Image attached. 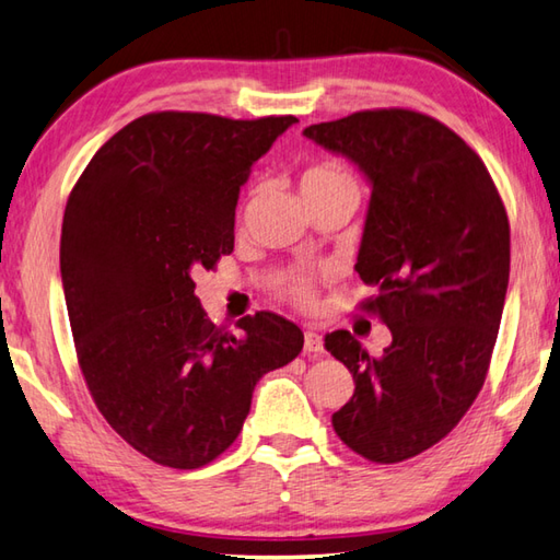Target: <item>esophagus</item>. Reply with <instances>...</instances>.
<instances>
[{
	"label": "esophagus",
	"mask_w": 560,
	"mask_h": 560,
	"mask_svg": "<svg viewBox=\"0 0 560 560\" xmlns=\"http://www.w3.org/2000/svg\"><path fill=\"white\" fill-rule=\"evenodd\" d=\"M304 351L312 353V355H322V353H324L322 336L316 334V331H307V334H304Z\"/></svg>",
	"instance_id": "esophagus-1"
}]
</instances>
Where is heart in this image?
Listing matches in <instances>:
<instances>
[{
  "label": "heart",
  "mask_w": 560,
  "mask_h": 560,
  "mask_svg": "<svg viewBox=\"0 0 560 560\" xmlns=\"http://www.w3.org/2000/svg\"><path fill=\"white\" fill-rule=\"evenodd\" d=\"M339 175H346V173L336 165H329V163L314 165V167H310V171H304L302 187L312 185V183H319V180H329V177H339ZM284 294H288V298L294 304H300V307H312V302H314V292L304 280H292V282L284 284Z\"/></svg>",
  "instance_id": "b5f03b06"
}]
</instances>
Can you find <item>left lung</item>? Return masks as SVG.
<instances>
[{
  "label": "left lung",
  "instance_id": "obj_1",
  "mask_svg": "<svg viewBox=\"0 0 560 560\" xmlns=\"http://www.w3.org/2000/svg\"><path fill=\"white\" fill-rule=\"evenodd\" d=\"M304 136L371 183L355 270L393 334L371 355L348 331L324 346L353 375L334 411L343 444L399 463L439 444L476 402L510 282V221L488 167L448 126L411 109H368Z\"/></svg>",
  "mask_w": 560,
  "mask_h": 560
}]
</instances>
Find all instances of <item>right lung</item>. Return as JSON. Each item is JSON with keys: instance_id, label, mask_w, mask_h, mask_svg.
Returning a JSON list of instances; mask_svg holds the SVG:
<instances>
[{"instance_id": "add662e5", "label": "right lung", "mask_w": 560, "mask_h": 560, "mask_svg": "<svg viewBox=\"0 0 560 560\" xmlns=\"http://www.w3.org/2000/svg\"><path fill=\"white\" fill-rule=\"evenodd\" d=\"M298 121L153 112L94 153L68 197L60 276L78 363L126 444L167 468H202L234 444L258 380L300 355L272 312L241 336L207 319L192 276L234 250L241 185Z\"/></svg>"}]
</instances>
